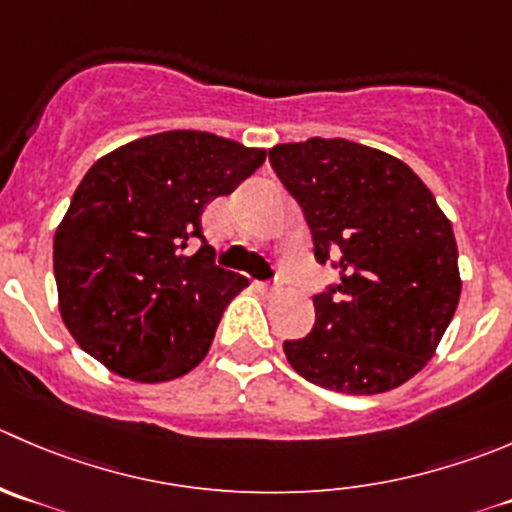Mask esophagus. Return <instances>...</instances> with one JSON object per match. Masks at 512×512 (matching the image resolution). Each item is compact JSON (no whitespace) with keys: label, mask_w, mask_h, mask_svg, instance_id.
<instances>
[{"label":"esophagus","mask_w":512,"mask_h":512,"mask_svg":"<svg viewBox=\"0 0 512 512\" xmlns=\"http://www.w3.org/2000/svg\"><path fill=\"white\" fill-rule=\"evenodd\" d=\"M260 290L265 292V295H277V292L282 290V282L277 280V282H272V285H270V282H262V285H260Z\"/></svg>","instance_id":"obj_1"}]
</instances>
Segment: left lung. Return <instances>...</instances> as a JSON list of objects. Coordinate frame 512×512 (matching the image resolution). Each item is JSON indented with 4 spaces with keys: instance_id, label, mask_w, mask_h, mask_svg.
I'll use <instances>...</instances> for the list:
<instances>
[{
    "instance_id": "left-lung-1",
    "label": "left lung",
    "mask_w": 512,
    "mask_h": 512,
    "mask_svg": "<svg viewBox=\"0 0 512 512\" xmlns=\"http://www.w3.org/2000/svg\"><path fill=\"white\" fill-rule=\"evenodd\" d=\"M270 165L302 207L320 265L340 282L312 297L315 327L287 340L305 380L377 395L418 375L460 300L453 225L398 157L350 140L275 145Z\"/></svg>"
}]
</instances>
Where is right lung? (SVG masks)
Here are the masks:
<instances>
[{"label":"right lung","mask_w":512,"mask_h":512,"mask_svg":"<svg viewBox=\"0 0 512 512\" xmlns=\"http://www.w3.org/2000/svg\"><path fill=\"white\" fill-rule=\"evenodd\" d=\"M267 152L172 130L99 157L54 232L59 315L87 355L135 382L195 370L247 277L215 265L202 210ZM195 239L201 250L182 253Z\"/></svg>","instance_id":"1"}]
</instances>
